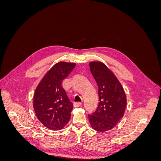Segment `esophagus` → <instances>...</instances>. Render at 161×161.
<instances>
[{
	"label": "esophagus",
	"mask_w": 161,
	"mask_h": 161,
	"mask_svg": "<svg viewBox=\"0 0 161 161\" xmlns=\"http://www.w3.org/2000/svg\"><path fill=\"white\" fill-rule=\"evenodd\" d=\"M82 105V103L81 102H76V103H74V106L75 107V108H78V107H79Z\"/></svg>",
	"instance_id": "obj_1"
}]
</instances>
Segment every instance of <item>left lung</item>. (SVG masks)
<instances>
[{
    "label": "left lung",
    "instance_id": "1",
    "mask_svg": "<svg viewBox=\"0 0 161 161\" xmlns=\"http://www.w3.org/2000/svg\"><path fill=\"white\" fill-rule=\"evenodd\" d=\"M90 70L98 85L99 103L89 114L91 127L104 132L114 128L123 118L127 101L122 86L108 66L101 62H91Z\"/></svg>",
    "mask_w": 161,
    "mask_h": 161
}]
</instances>
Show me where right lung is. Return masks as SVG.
Listing matches in <instances>:
<instances>
[{"label":"right lung","mask_w":161,"mask_h":161,"mask_svg":"<svg viewBox=\"0 0 161 161\" xmlns=\"http://www.w3.org/2000/svg\"><path fill=\"white\" fill-rule=\"evenodd\" d=\"M75 63L60 62L47 72L33 96V108L37 119L52 130L62 129L69 122L73 104L62 82L74 69Z\"/></svg>","instance_id":"obj_1"}]
</instances>
